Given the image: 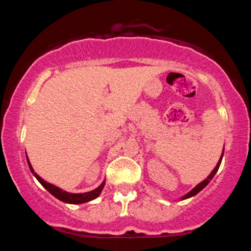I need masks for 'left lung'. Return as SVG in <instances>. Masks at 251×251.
<instances>
[{
    "label": "left lung",
    "mask_w": 251,
    "mask_h": 251,
    "mask_svg": "<svg viewBox=\"0 0 251 251\" xmlns=\"http://www.w3.org/2000/svg\"><path fill=\"white\" fill-rule=\"evenodd\" d=\"M222 158H223V154H222V155H221V159H220V162H218V163H217V165H216V168L214 169V171H212V172H211V174H210V175L208 176V178H206V179H205V180H203V181H201V183H200V184H198V185H197V186H196V188H194V189H192V190H191V191H190V192H189V194H186L185 196H184V197H183V200H186V198H190V197H192V196L197 195V194H198V192H200V191H201V190H203L204 188H205V186H206V185H208V184L210 183V180H211V179H212V178H214V176L216 175V172H217V171H218V168H220V165H221V162H222Z\"/></svg>",
    "instance_id": "obj_1"
}]
</instances>
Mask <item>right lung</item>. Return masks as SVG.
<instances>
[{"label": "right lung", "mask_w": 251, "mask_h": 251, "mask_svg": "<svg viewBox=\"0 0 251 251\" xmlns=\"http://www.w3.org/2000/svg\"><path fill=\"white\" fill-rule=\"evenodd\" d=\"M28 162V165H29V169L30 171L33 172L34 176L36 177V179L41 183V185L45 188L46 190H48V191L50 192L51 195L54 196V197H56L57 200L65 201V203H70V204H81V203H86V201H89L92 200H96L98 196L100 195V192L102 191L103 186H105V181H102L101 185L98 186L96 190H93V191H89V192H85V194H70V192H66V191H62L61 189L56 188V186L51 185V184L47 183L46 180H43L41 177H40L39 175H36L35 172H34L33 168H31L29 160L27 159Z\"/></svg>", "instance_id": "1"}]
</instances>
